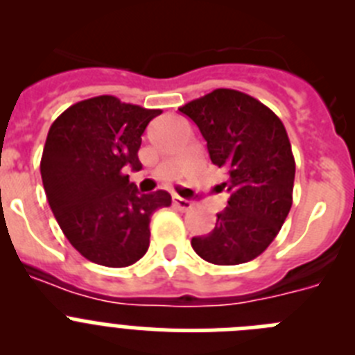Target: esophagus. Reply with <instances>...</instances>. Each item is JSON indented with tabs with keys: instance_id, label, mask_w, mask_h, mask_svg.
<instances>
[{
	"instance_id": "obj_1",
	"label": "esophagus",
	"mask_w": 355,
	"mask_h": 355,
	"mask_svg": "<svg viewBox=\"0 0 355 355\" xmlns=\"http://www.w3.org/2000/svg\"><path fill=\"white\" fill-rule=\"evenodd\" d=\"M172 202H174V206L180 209V211H190V209L193 208L192 200L183 199V197H180V196H174V200H172Z\"/></svg>"
}]
</instances>
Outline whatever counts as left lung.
<instances>
[{
  "label": "left lung",
  "instance_id": "obj_1",
  "mask_svg": "<svg viewBox=\"0 0 355 355\" xmlns=\"http://www.w3.org/2000/svg\"><path fill=\"white\" fill-rule=\"evenodd\" d=\"M197 124L213 165L227 172V208L206 236L192 238L200 258L240 265L258 258L283 227L293 202L295 158L284 124L268 106L216 89L180 108Z\"/></svg>",
  "mask_w": 355,
  "mask_h": 355
}]
</instances>
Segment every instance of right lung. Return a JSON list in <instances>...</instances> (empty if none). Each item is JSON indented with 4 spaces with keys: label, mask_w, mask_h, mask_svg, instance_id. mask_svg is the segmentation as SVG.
Here are the masks:
<instances>
[{
    "label": "right lung",
    "mask_w": 355,
    "mask_h": 355,
    "mask_svg": "<svg viewBox=\"0 0 355 355\" xmlns=\"http://www.w3.org/2000/svg\"><path fill=\"white\" fill-rule=\"evenodd\" d=\"M162 110L97 96L69 106L49 128L40 174L55 218L89 261L122 268L149 249L150 215L171 206L165 190L140 193L124 168H142V135Z\"/></svg>",
    "instance_id": "add662e5"
}]
</instances>
